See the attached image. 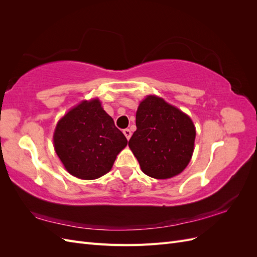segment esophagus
Listing matches in <instances>:
<instances>
[{
  "mask_svg": "<svg viewBox=\"0 0 257 257\" xmlns=\"http://www.w3.org/2000/svg\"><path fill=\"white\" fill-rule=\"evenodd\" d=\"M123 134H124V136L126 137L127 141H130V138L132 136V132L128 128H125V130H123Z\"/></svg>",
  "mask_w": 257,
  "mask_h": 257,
  "instance_id": "34e87169",
  "label": "esophagus"
}]
</instances>
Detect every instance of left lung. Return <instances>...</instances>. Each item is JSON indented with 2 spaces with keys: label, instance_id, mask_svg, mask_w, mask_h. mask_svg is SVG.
I'll list each match as a JSON object with an SVG mask.
<instances>
[{
  "label": "left lung",
  "instance_id": "obj_1",
  "mask_svg": "<svg viewBox=\"0 0 257 257\" xmlns=\"http://www.w3.org/2000/svg\"><path fill=\"white\" fill-rule=\"evenodd\" d=\"M136 126L128 147L144 174L154 179H169L189 165L196 128L185 112L150 94L138 105Z\"/></svg>",
  "mask_w": 257,
  "mask_h": 257
}]
</instances>
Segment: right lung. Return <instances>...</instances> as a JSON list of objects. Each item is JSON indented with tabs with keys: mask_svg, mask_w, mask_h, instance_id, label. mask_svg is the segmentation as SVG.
I'll return each mask as SVG.
<instances>
[{
	"mask_svg": "<svg viewBox=\"0 0 257 257\" xmlns=\"http://www.w3.org/2000/svg\"><path fill=\"white\" fill-rule=\"evenodd\" d=\"M127 141L95 97L83 99L58 121L53 147L66 172L82 180L109 173Z\"/></svg>",
	"mask_w": 257,
	"mask_h": 257,
	"instance_id": "add662e5",
	"label": "right lung"
}]
</instances>
